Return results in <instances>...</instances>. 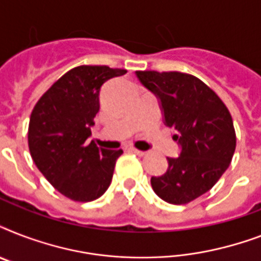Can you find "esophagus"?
Masks as SVG:
<instances>
[{
	"mask_svg": "<svg viewBox=\"0 0 261 261\" xmlns=\"http://www.w3.org/2000/svg\"><path fill=\"white\" fill-rule=\"evenodd\" d=\"M131 151H133V153H135L137 155H139V157H143V155L147 154V151L138 150V149H134V147H131Z\"/></svg>",
	"mask_w": 261,
	"mask_h": 261,
	"instance_id": "esophagus-1",
	"label": "esophagus"
}]
</instances>
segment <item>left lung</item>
Returning a JSON list of instances; mask_svg holds the SVG:
<instances>
[{
  "instance_id": "8db88e82",
  "label": "left lung",
  "mask_w": 261,
  "mask_h": 261,
  "mask_svg": "<svg viewBox=\"0 0 261 261\" xmlns=\"http://www.w3.org/2000/svg\"><path fill=\"white\" fill-rule=\"evenodd\" d=\"M139 83L159 98L164 124L180 146L168 157L163 176L151 177L153 191L171 204H186L211 190L230 165L236 133L222 100L195 75L178 71H135Z\"/></svg>"
}]
</instances>
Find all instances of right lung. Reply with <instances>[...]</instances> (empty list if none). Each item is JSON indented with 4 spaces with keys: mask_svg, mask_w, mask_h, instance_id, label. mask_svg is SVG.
Segmentation results:
<instances>
[{
    "mask_svg": "<svg viewBox=\"0 0 261 261\" xmlns=\"http://www.w3.org/2000/svg\"><path fill=\"white\" fill-rule=\"evenodd\" d=\"M126 73L108 66L74 67L43 94L31 114L28 146L35 165L71 200L90 202L110 187L123 150L101 149L88 138L100 110V89Z\"/></svg>",
    "mask_w": 261,
    "mask_h": 261,
    "instance_id": "obj_1",
    "label": "right lung"
}]
</instances>
